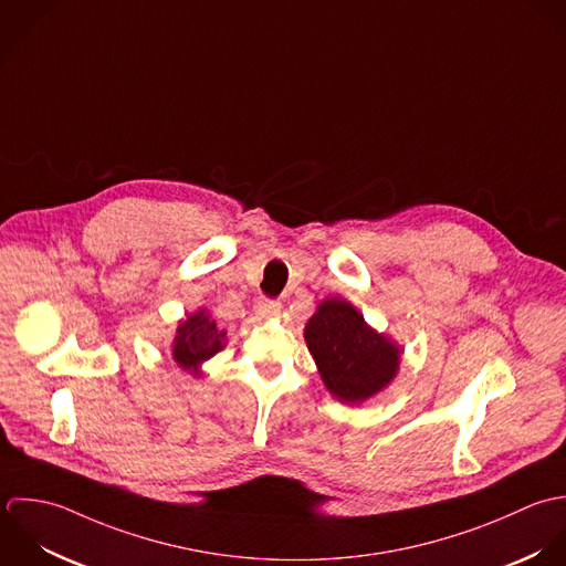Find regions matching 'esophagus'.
I'll list each match as a JSON object with an SVG mask.
<instances>
[{
	"label": "esophagus",
	"mask_w": 566,
	"mask_h": 566,
	"mask_svg": "<svg viewBox=\"0 0 566 566\" xmlns=\"http://www.w3.org/2000/svg\"><path fill=\"white\" fill-rule=\"evenodd\" d=\"M254 312L259 318H276L281 314V303L276 301H259L254 305Z\"/></svg>",
	"instance_id": "1"
}]
</instances>
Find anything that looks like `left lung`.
Masks as SVG:
<instances>
[{
    "label": "left lung",
    "mask_w": 566,
    "mask_h": 566,
    "mask_svg": "<svg viewBox=\"0 0 566 566\" xmlns=\"http://www.w3.org/2000/svg\"><path fill=\"white\" fill-rule=\"evenodd\" d=\"M303 336L325 388L343 403L376 397L399 374L401 347L340 296L318 303Z\"/></svg>",
    "instance_id": "obj_1"
}]
</instances>
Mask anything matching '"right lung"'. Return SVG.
<instances>
[{
    "mask_svg": "<svg viewBox=\"0 0 566 566\" xmlns=\"http://www.w3.org/2000/svg\"><path fill=\"white\" fill-rule=\"evenodd\" d=\"M226 347V329L217 327V321L206 307L187 314L178 321L176 338L171 343V356L176 365L192 377L201 376V365Z\"/></svg>",
    "mask_w": 566,
    "mask_h": 566,
    "instance_id": "obj_1",
    "label": "right lung"
}]
</instances>
